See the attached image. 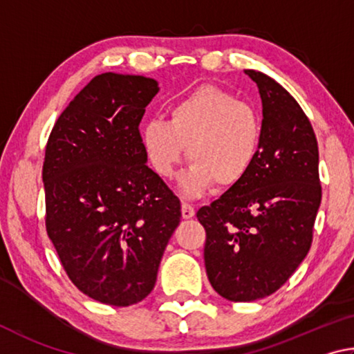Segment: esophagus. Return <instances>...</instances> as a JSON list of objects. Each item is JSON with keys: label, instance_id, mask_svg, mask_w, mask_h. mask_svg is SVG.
<instances>
[{"label": "esophagus", "instance_id": "34e87169", "mask_svg": "<svg viewBox=\"0 0 354 354\" xmlns=\"http://www.w3.org/2000/svg\"><path fill=\"white\" fill-rule=\"evenodd\" d=\"M181 214H183V218H192L195 215V209L189 203H183L181 205Z\"/></svg>", "mask_w": 354, "mask_h": 354}]
</instances>
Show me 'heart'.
<instances>
[{"label":"heart","mask_w":354,"mask_h":354,"mask_svg":"<svg viewBox=\"0 0 354 354\" xmlns=\"http://www.w3.org/2000/svg\"><path fill=\"white\" fill-rule=\"evenodd\" d=\"M147 158L160 176H170L187 147L189 170L181 179L187 195L212 184L242 181L259 158L263 139L261 112L217 86H201L171 103L169 122L149 118L140 129Z\"/></svg>","instance_id":"obj_1"}]
</instances>
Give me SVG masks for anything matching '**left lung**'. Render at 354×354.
Here are the masks:
<instances>
[{"mask_svg":"<svg viewBox=\"0 0 354 354\" xmlns=\"http://www.w3.org/2000/svg\"><path fill=\"white\" fill-rule=\"evenodd\" d=\"M262 100L259 158L241 183L196 212L205 266L230 301L272 295L306 257L322 201L319 147L306 113L270 76L245 70Z\"/></svg>","mask_w":354,"mask_h":354,"instance_id":"1","label":"left lung"}]
</instances>
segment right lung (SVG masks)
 Wrapping results in <instances>:
<instances>
[{"instance_id":"1","label":"right lung","mask_w":354,"mask_h":354,"mask_svg":"<svg viewBox=\"0 0 354 354\" xmlns=\"http://www.w3.org/2000/svg\"><path fill=\"white\" fill-rule=\"evenodd\" d=\"M151 77L103 73L51 129L41 178L48 237L71 283L111 306L153 290L181 203L147 162L139 123Z\"/></svg>"}]
</instances>
